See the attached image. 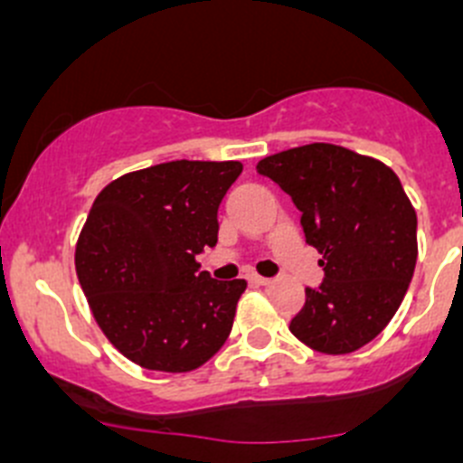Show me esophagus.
<instances>
[{
  "instance_id": "1",
  "label": "esophagus",
  "mask_w": 463,
  "mask_h": 463,
  "mask_svg": "<svg viewBox=\"0 0 463 463\" xmlns=\"http://www.w3.org/2000/svg\"><path fill=\"white\" fill-rule=\"evenodd\" d=\"M249 283H253V285H269V279H265V276L251 274V276H249Z\"/></svg>"
}]
</instances>
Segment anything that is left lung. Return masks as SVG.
I'll return each mask as SVG.
<instances>
[{
	"label": "left lung",
	"mask_w": 463,
	"mask_h": 463,
	"mask_svg": "<svg viewBox=\"0 0 463 463\" xmlns=\"http://www.w3.org/2000/svg\"><path fill=\"white\" fill-rule=\"evenodd\" d=\"M290 194L324 280L306 288L290 331L310 349L349 354L377 338L407 295L418 258L416 210L392 168L334 144H308L258 162Z\"/></svg>",
	"instance_id": "obj_1"
}]
</instances>
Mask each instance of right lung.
Listing matches in <instances>:
<instances>
[{
  "instance_id": "add662e5",
  "label": "right lung",
  "mask_w": 463,
  "mask_h": 463,
  "mask_svg": "<svg viewBox=\"0 0 463 463\" xmlns=\"http://www.w3.org/2000/svg\"><path fill=\"white\" fill-rule=\"evenodd\" d=\"M240 173V162L175 159L95 196L77 279L107 340L141 368L189 373L226 343L246 280L210 279L196 256L217 244L219 203Z\"/></svg>"
}]
</instances>
